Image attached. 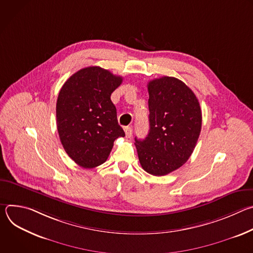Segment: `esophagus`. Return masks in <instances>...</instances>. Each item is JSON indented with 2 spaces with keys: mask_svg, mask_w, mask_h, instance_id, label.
Segmentation results:
<instances>
[{
  "mask_svg": "<svg viewBox=\"0 0 253 253\" xmlns=\"http://www.w3.org/2000/svg\"><path fill=\"white\" fill-rule=\"evenodd\" d=\"M124 131H125V134H126V137L127 138H130L131 136H132V132H133V130H132V128L131 127H125L124 128Z\"/></svg>",
  "mask_w": 253,
  "mask_h": 253,
  "instance_id": "obj_1",
  "label": "esophagus"
}]
</instances>
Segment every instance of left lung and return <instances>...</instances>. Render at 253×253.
Here are the masks:
<instances>
[{
  "label": "left lung",
  "mask_w": 253,
  "mask_h": 253,
  "mask_svg": "<svg viewBox=\"0 0 253 253\" xmlns=\"http://www.w3.org/2000/svg\"><path fill=\"white\" fill-rule=\"evenodd\" d=\"M149 133L135 138L142 168L155 176L181 167L191 156L201 131L198 99L181 80L164 76L148 85Z\"/></svg>",
  "instance_id": "obj_1"
}]
</instances>
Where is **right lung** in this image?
<instances>
[{
	"label": "right lung",
	"mask_w": 253,
	"mask_h": 253,
	"mask_svg": "<svg viewBox=\"0 0 253 253\" xmlns=\"http://www.w3.org/2000/svg\"><path fill=\"white\" fill-rule=\"evenodd\" d=\"M122 81L121 76L92 66L72 75L59 92L56 105L59 137L69 157L83 168L103 164L114 141L125 136L110 98Z\"/></svg>",
	"instance_id": "add662e5"
}]
</instances>
